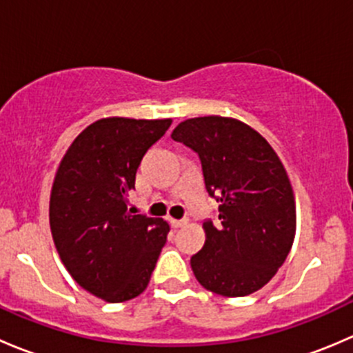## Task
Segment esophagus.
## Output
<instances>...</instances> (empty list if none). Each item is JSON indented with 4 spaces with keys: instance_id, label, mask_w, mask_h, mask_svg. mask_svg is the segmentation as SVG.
<instances>
[{
    "instance_id": "1",
    "label": "esophagus",
    "mask_w": 353,
    "mask_h": 353,
    "mask_svg": "<svg viewBox=\"0 0 353 353\" xmlns=\"http://www.w3.org/2000/svg\"><path fill=\"white\" fill-rule=\"evenodd\" d=\"M169 222H170V225L176 227V229H179V227L186 225L188 220H176V219H169Z\"/></svg>"
}]
</instances>
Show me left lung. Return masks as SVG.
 <instances>
[{"instance_id":"obj_1","label":"left lung","mask_w":353,"mask_h":353,"mask_svg":"<svg viewBox=\"0 0 353 353\" xmlns=\"http://www.w3.org/2000/svg\"><path fill=\"white\" fill-rule=\"evenodd\" d=\"M174 141L196 152L219 220H206L205 245L191 258L206 290L244 297L265 287L290 252L295 199L285 167L268 141L232 117L205 116L177 124Z\"/></svg>"}]
</instances>
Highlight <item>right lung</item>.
<instances>
[{
	"label": "right lung",
	"mask_w": 353,
	"mask_h": 353,
	"mask_svg": "<svg viewBox=\"0 0 353 353\" xmlns=\"http://www.w3.org/2000/svg\"><path fill=\"white\" fill-rule=\"evenodd\" d=\"M172 119L105 117L85 128L52 183L49 223L74 282L105 302L137 297L150 282L169 223L133 215L128 193L148 148Z\"/></svg>",
	"instance_id": "1"
}]
</instances>
